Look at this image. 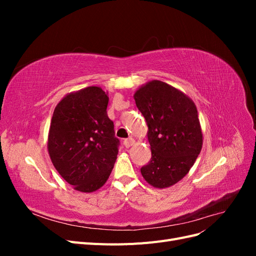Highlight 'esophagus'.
I'll return each instance as SVG.
<instances>
[{"label":"esophagus","mask_w":256,"mask_h":256,"mask_svg":"<svg viewBox=\"0 0 256 256\" xmlns=\"http://www.w3.org/2000/svg\"><path fill=\"white\" fill-rule=\"evenodd\" d=\"M134 144V140L132 138H126L125 141H124V145H125L126 148H129L130 146H132Z\"/></svg>","instance_id":"esophagus-1"}]
</instances>
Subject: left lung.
Masks as SVG:
<instances>
[{
	"label": "left lung",
	"mask_w": 256,
	"mask_h": 256,
	"mask_svg": "<svg viewBox=\"0 0 256 256\" xmlns=\"http://www.w3.org/2000/svg\"><path fill=\"white\" fill-rule=\"evenodd\" d=\"M134 98L148 127L152 150L141 174L154 188L171 187L188 174L202 150L196 106L184 92L159 80L142 85Z\"/></svg>",
	"instance_id": "obj_1"
}]
</instances>
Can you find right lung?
Segmentation results:
<instances>
[{
    "instance_id": "right-lung-1",
    "label": "right lung",
    "mask_w": 256,
    "mask_h": 256,
    "mask_svg": "<svg viewBox=\"0 0 256 256\" xmlns=\"http://www.w3.org/2000/svg\"><path fill=\"white\" fill-rule=\"evenodd\" d=\"M108 92L88 86L67 94L54 109L48 152L54 168L74 190L102 188L118 158L120 140L108 118Z\"/></svg>"
}]
</instances>
